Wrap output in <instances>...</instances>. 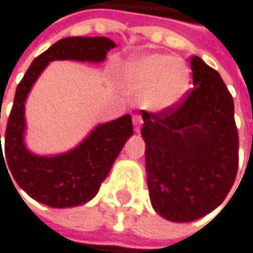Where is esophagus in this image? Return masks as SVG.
<instances>
[{
	"instance_id": "34e87169",
	"label": "esophagus",
	"mask_w": 253,
	"mask_h": 253,
	"mask_svg": "<svg viewBox=\"0 0 253 253\" xmlns=\"http://www.w3.org/2000/svg\"><path fill=\"white\" fill-rule=\"evenodd\" d=\"M141 126H142V120L139 115H135L133 117V127H135V132H141Z\"/></svg>"
}]
</instances>
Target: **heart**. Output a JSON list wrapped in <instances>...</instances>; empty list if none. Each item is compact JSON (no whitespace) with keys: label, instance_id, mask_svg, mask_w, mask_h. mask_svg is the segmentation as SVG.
Returning a JSON list of instances; mask_svg holds the SVG:
<instances>
[{"label":"heart","instance_id":"obj_1","mask_svg":"<svg viewBox=\"0 0 253 253\" xmlns=\"http://www.w3.org/2000/svg\"><path fill=\"white\" fill-rule=\"evenodd\" d=\"M123 77L132 89L142 91L139 104L152 114L174 108L190 88V70L167 54H144L123 65Z\"/></svg>","mask_w":253,"mask_h":253}]
</instances>
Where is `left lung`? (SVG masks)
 <instances>
[{"label": "left lung", "instance_id": "obj_1", "mask_svg": "<svg viewBox=\"0 0 253 253\" xmlns=\"http://www.w3.org/2000/svg\"><path fill=\"white\" fill-rule=\"evenodd\" d=\"M194 89L179 106L142 112L145 173L153 210L187 223L212 212L231 191L238 169L234 100L220 74L191 60Z\"/></svg>", "mask_w": 253, "mask_h": 253}]
</instances>
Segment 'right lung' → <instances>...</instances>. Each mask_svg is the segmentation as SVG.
Segmentation results:
<instances>
[{
	"instance_id": "right-lung-1",
	"label": "right lung",
	"mask_w": 253,
	"mask_h": 253,
	"mask_svg": "<svg viewBox=\"0 0 253 253\" xmlns=\"http://www.w3.org/2000/svg\"><path fill=\"white\" fill-rule=\"evenodd\" d=\"M115 46V42L109 38L98 36L60 39L32 62L18 84L13 108L7 121L5 157L0 144V167L1 164L7 163L5 170L12 173L8 176H13L19 188L46 207L73 208L94 199L126 141L133 135V126L132 117L126 114L117 120L97 124L71 150L59 155H36L28 150L25 144V101L28 94L50 62L100 63Z\"/></svg>"
}]
</instances>
